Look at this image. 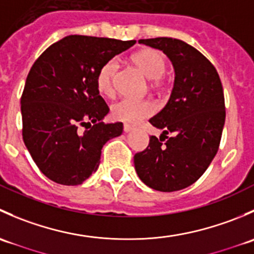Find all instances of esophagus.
Segmentation results:
<instances>
[{"mask_svg": "<svg viewBox=\"0 0 254 254\" xmlns=\"http://www.w3.org/2000/svg\"><path fill=\"white\" fill-rule=\"evenodd\" d=\"M132 130H134V127H131V125H129V124H124V131L125 132H130V131H132Z\"/></svg>", "mask_w": 254, "mask_h": 254, "instance_id": "34e87169", "label": "esophagus"}]
</instances>
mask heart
<instances>
[{
    "label": "heart",
    "mask_w": 254,
    "mask_h": 254,
    "mask_svg": "<svg viewBox=\"0 0 254 254\" xmlns=\"http://www.w3.org/2000/svg\"><path fill=\"white\" fill-rule=\"evenodd\" d=\"M132 63L141 70L148 79H153V83L160 84L165 72L166 64L162 55L157 51L145 49L134 54ZM118 70V60L111 59L102 65L97 73V88L104 96H111L114 91V76ZM155 112V104L150 101H139L132 98H122L112 106V115L114 119L124 123H139L150 117Z\"/></svg>",
    "instance_id": "heart-1"
}]
</instances>
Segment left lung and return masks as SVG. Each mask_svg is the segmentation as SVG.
I'll return each mask as SVG.
<instances>
[{
    "label": "left lung",
    "instance_id": "left-lung-1",
    "mask_svg": "<svg viewBox=\"0 0 254 254\" xmlns=\"http://www.w3.org/2000/svg\"><path fill=\"white\" fill-rule=\"evenodd\" d=\"M139 43L167 55L175 83L165 108L150 119L162 134L150 136L147 148L134 156L135 170L155 190H181L203 176L219 150L226 115L222 84L214 65L187 43L173 38Z\"/></svg>",
    "mask_w": 254,
    "mask_h": 254
}]
</instances>
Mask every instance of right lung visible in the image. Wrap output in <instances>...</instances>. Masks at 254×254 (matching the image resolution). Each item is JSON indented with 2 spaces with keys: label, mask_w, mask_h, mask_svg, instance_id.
<instances>
[{
  "label": "right lung",
  "mask_w": 254,
  "mask_h": 254,
  "mask_svg": "<svg viewBox=\"0 0 254 254\" xmlns=\"http://www.w3.org/2000/svg\"><path fill=\"white\" fill-rule=\"evenodd\" d=\"M135 43L68 35L30 68L20 98L23 141L43 175L55 183H83L98 168L104 143L122 135L123 123H103L109 108L96 78L104 63Z\"/></svg>",
  "instance_id": "right-lung-1"
}]
</instances>
